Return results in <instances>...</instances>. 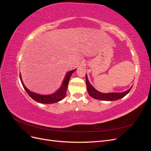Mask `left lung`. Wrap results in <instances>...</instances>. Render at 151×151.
<instances>
[{
    "label": "left lung",
    "instance_id": "left-lung-1",
    "mask_svg": "<svg viewBox=\"0 0 151 151\" xmlns=\"http://www.w3.org/2000/svg\"><path fill=\"white\" fill-rule=\"evenodd\" d=\"M86 83L87 86V90L90 96L94 99L103 100V101H116L119 99H121L130 92L132 86L126 91L122 93H103L97 91L94 87L90 84L88 81V76L86 74Z\"/></svg>",
    "mask_w": 151,
    "mask_h": 151
}]
</instances>
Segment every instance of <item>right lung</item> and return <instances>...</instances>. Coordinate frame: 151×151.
I'll list each match as a JSON object with an SVG mask.
<instances>
[{
    "label": "right lung",
    "instance_id": "obj_1",
    "mask_svg": "<svg viewBox=\"0 0 151 151\" xmlns=\"http://www.w3.org/2000/svg\"><path fill=\"white\" fill-rule=\"evenodd\" d=\"M76 70V69L68 72L64 77V79H63L60 88H59L56 92H55L53 94H48V95L40 94L33 93L32 92V91H29L24 86L23 82H22L21 74L19 75V77H20L21 83L22 86H23V88L26 90V93L28 94V95L32 99H34L36 102H38L40 103L52 104V103H55L60 101L65 98L67 93V89L68 88V82H69V79L70 78L72 74H73V72H74Z\"/></svg>",
    "mask_w": 151,
    "mask_h": 151
}]
</instances>
